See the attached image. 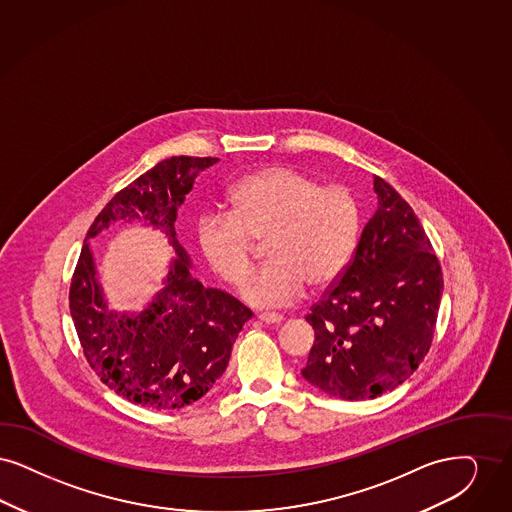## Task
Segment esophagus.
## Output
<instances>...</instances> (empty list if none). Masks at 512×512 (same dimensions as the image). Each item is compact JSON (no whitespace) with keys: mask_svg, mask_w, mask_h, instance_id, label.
Masks as SVG:
<instances>
[{"mask_svg":"<svg viewBox=\"0 0 512 512\" xmlns=\"http://www.w3.org/2000/svg\"><path fill=\"white\" fill-rule=\"evenodd\" d=\"M258 319H260L262 323H266V325H281V323H283V315H279V313H260Z\"/></svg>","mask_w":512,"mask_h":512,"instance_id":"obj_1","label":"esophagus"}]
</instances>
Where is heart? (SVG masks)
Masks as SVG:
<instances>
[{
    "mask_svg": "<svg viewBox=\"0 0 512 512\" xmlns=\"http://www.w3.org/2000/svg\"><path fill=\"white\" fill-rule=\"evenodd\" d=\"M229 214H202L197 246L206 266L231 287L254 269L256 245L266 241L267 264L243 290L252 306H285L306 289L334 283L357 245L361 212L352 189L273 166L237 181Z\"/></svg>",
    "mask_w": 512,
    "mask_h": 512,
    "instance_id": "1",
    "label": "heart"
}]
</instances>
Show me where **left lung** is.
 Instances as JSON below:
<instances>
[{"mask_svg": "<svg viewBox=\"0 0 512 512\" xmlns=\"http://www.w3.org/2000/svg\"><path fill=\"white\" fill-rule=\"evenodd\" d=\"M378 208L340 277L313 304L302 377L342 400H373L413 375L430 350L442 267L400 193L375 176Z\"/></svg>", "mask_w": 512, "mask_h": 512, "instance_id": "left-lung-1", "label": "left lung"}]
</instances>
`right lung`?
<instances>
[{
    "label": "right lung",
    "mask_w": 512,
    "mask_h": 512,
    "mask_svg": "<svg viewBox=\"0 0 512 512\" xmlns=\"http://www.w3.org/2000/svg\"><path fill=\"white\" fill-rule=\"evenodd\" d=\"M212 156H172L118 191L89 227L70 283V315L95 375L124 400L153 411L200 400L222 377L233 344L252 312L237 298L204 289L176 237L178 208ZM160 228L177 258L148 308L111 313L96 279L88 239L112 222Z\"/></svg>",
    "instance_id": "add662e5"
}]
</instances>
